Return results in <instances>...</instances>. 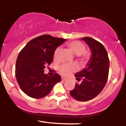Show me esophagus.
Here are the masks:
<instances>
[{
    "mask_svg": "<svg viewBox=\"0 0 126 126\" xmlns=\"http://www.w3.org/2000/svg\"><path fill=\"white\" fill-rule=\"evenodd\" d=\"M62 81H66V80H67V79H66V78H64V77H62Z\"/></svg>",
    "mask_w": 126,
    "mask_h": 126,
    "instance_id": "34e87169",
    "label": "esophagus"
}]
</instances>
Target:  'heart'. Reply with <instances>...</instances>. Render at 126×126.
Listing matches in <instances>:
<instances>
[{
    "instance_id": "1",
    "label": "heart",
    "mask_w": 126,
    "mask_h": 126,
    "mask_svg": "<svg viewBox=\"0 0 126 126\" xmlns=\"http://www.w3.org/2000/svg\"><path fill=\"white\" fill-rule=\"evenodd\" d=\"M67 47L69 48L70 51L75 56H78L80 57L82 60H86L89 58V54L88 52L85 51V46L83 43L78 41H72L67 44ZM60 48H57L56 49L54 53V59H56L57 57ZM76 67L73 65L63 64L59 67V71L63 75H68L71 73L72 72L75 71Z\"/></svg>"
}]
</instances>
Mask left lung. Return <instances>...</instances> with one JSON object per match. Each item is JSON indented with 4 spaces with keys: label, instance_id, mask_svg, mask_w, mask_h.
Listing matches in <instances>:
<instances>
[{
    "label": "left lung",
    "instance_id": "obj_1",
    "mask_svg": "<svg viewBox=\"0 0 126 126\" xmlns=\"http://www.w3.org/2000/svg\"><path fill=\"white\" fill-rule=\"evenodd\" d=\"M91 49V56L86 67L75 75L78 81L70 94L79 101H87L96 97L104 88L108 79L110 61L105 47L91 37L81 38Z\"/></svg>",
    "mask_w": 126,
    "mask_h": 126
}]
</instances>
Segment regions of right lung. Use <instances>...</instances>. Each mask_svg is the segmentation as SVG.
Instances as JSON below:
<instances>
[{
  "label": "right lung",
  "mask_w": 126,
  "mask_h": 126,
  "mask_svg": "<svg viewBox=\"0 0 126 126\" xmlns=\"http://www.w3.org/2000/svg\"><path fill=\"white\" fill-rule=\"evenodd\" d=\"M66 39L43 35L29 41L19 53L15 66L16 78L22 91L33 98H41L61 80L55 73L49 76L44 69L53 60L54 51Z\"/></svg>",
  "instance_id": "right-lung-1"
}]
</instances>
